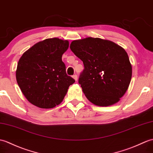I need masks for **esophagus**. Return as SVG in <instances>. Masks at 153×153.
I'll return each mask as SVG.
<instances>
[{
    "label": "esophagus",
    "mask_w": 153,
    "mask_h": 153,
    "mask_svg": "<svg viewBox=\"0 0 153 153\" xmlns=\"http://www.w3.org/2000/svg\"><path fill=\"white\" fill-rule=\"evenodd\" d=\"M72 77L74 78V80H75V81H77V76L76 75V74H75V75H74V76H72Z\"/></svg>",
    "instance_id": "obj_1"
}]
</instances>
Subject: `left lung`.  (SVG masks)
Returning <instances> with one entry per match:
<instances>
[{"label": "left lung", "mask_w": 153, "mask_h": 153, "mask_svg": "<svg viewBox=\"0 0 153 153\" xmlns=\"http://www.w3.org/2000/svg\"><path fill=\"white\" fill-rule=\"evenodd\" d=\"M70 48L83 62L79 83L88 100L102 107L118 102L132 74L125 49L110 40L92 37L74 40Z\"/></svg>", "instance_id": "obj_1"}]
</instances>
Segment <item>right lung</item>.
I'll return each mask as SVG.
<instances>
[{"mask_svg":"<svg viewBox=\"0 0 153 153\" xmlns=\"http://www.w3.org/2000/svg\"><path fill=\"white\" fill-rule=\"evenodd\" d=\"M69 42L58 38L38 42L25 52L16 69V80L27 100L40 108L59 105L70 85L75 82L67 76L62 56Z\"/></svg>","mask_w":153,"mask_h":153,"instance_id":"right-lung-1","label":"right lung"}]
</instances>
